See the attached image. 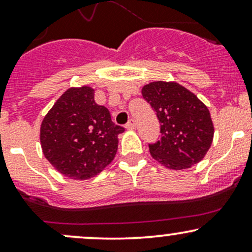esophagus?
<instances>
[{
    "label": "esophagus",
    "mask_w": 252,
    "mask_h": 252,
    "mask_svg": "<svg viewBox=\"0 0 252 252\" xmlns=\"http://www.w3.org/2000/svg\"><path fill=\"white\" fill-rule=\"evenodd\" d=\"M135 126H136V124H135V120H129V122L126 123V128L128 129V130H134L135 129Z\"/></svg>",
    "instance_id": "34e87169"
}]
</instances>
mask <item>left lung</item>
Instances as JSON below:
<instances>
[{
    "label": "left lung",
    "mask_w": 252,
    "mask_h": 252,
    "mask_svg": "<svg viewBox=\"0 0 252 252\" xmlns=\"http://www.w3.org/2000/svg\"><path fill=\"white\" fill-rule=\"evenodd\" d=\"M142 96L156 112L161 137L149 144L153 158L166 168L181 170L200 162L213 141L215 126L207 106L175 82H152Z\"/></svg>",
    "instance_id": "8db88e82"
}]
</instances>
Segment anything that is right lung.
<instances>
[{
  "instance_id": "1",
  "label": "right lung",
  "mask_w": 252,
  "mask_h": 252,
  "mask_svg": "<svg viewBox=\"0 0 252 252\" xmlns=\"http://www.w3.org/2000/svg\"><path fill=\"white\" fill-rule=\"evenodd\" d=\"M123 126L94 102L90 86L70 88L43 117L40 142L45 158L66 178L86 180L111 163Z\"/></svg>"
}]
</instances>
